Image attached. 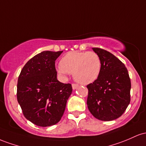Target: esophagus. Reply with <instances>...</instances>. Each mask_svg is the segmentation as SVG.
Returning a JSON list of instances; mask_svg holds the SVG:
<instances>
[{"mask_svg":"<svg viewBox=\"0 0 146 146\" xmlns=\"http://www.w3.org/2000/svg\"><path fill=\"white\" fill-rule=\"evenodd\" d=\"M72 89L73 90H75L76 89V88L78 87V84H76V83H73L72 85Z\"/></svg>","mask_w":146,"mask_h":146,"instance_id":"34e87169","label":"esophagus"}]
</instances>
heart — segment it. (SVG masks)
<instances>
[{
  "label": "heart",
  "instance_id": "b5f03b06",
  "mask_svg": "<svg viewBox=\"0 0 146 146\" xmlns=\"http://www.w3.org/2000/svg\"><path fill=\"white\" fill-rule=\"evenodd\" d=\"M101 70L100 57L94 52H70L60 61L57 72L60 75L73 73V77L81 84H89L97 79Z\"/></svg>",
  "mask_w": 146,
  "mask_h": 146
}]
</instances>
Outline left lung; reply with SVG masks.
Listing matches in <instances>:
<instances>
[{
    "instance_id": "obj_1",
    "label": "left lung",
    "mask_w": 146,
    "mask_h": 146,
    "mask_svg": "<svg viewBox=\"0 0 146 146\" xmlns=\"http://www.w3.org/2000/svg\"><path fill=\"white\" fill-rule=\"evenodd\" d=\"M100 57L99 77L87 86L88 110L95 118L109 121L120 117L130 102L131 82L125 65L110 52L94 47Z\"/></svg>"
}]
</instances>
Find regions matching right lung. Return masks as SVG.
Here are the masks:
<instances>
[{
	"label": "right lung",
	"instance_id": "right-lung-1",
	"mask_svg": "<svg viewBox=\"0 0 146 146\" xmlns=\"http://www.w3.org/2000/svg\"><path fill=\"white\" fill-rule=\"evenodd\" d=\"M63 51H43L27 62L17 83V100L25 117L40 127L61 119L72 92L70 83L57 80L55 60Z\"/></svg>",
	"mask_w": 146,
	"mask_h": 146
}]
</instances>
